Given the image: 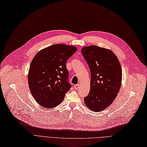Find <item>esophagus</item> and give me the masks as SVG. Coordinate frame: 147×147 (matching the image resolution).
<instances>
[{
    "instance_id": "obj_1",
    "label": "esophagus",
    "mask_w": 147,
    "mask_h": 147,
    "mask_svg": "<svg viewBox=\"0 0 147 147\" xmlns=\"http://www.w3.org/2000/svg\"><path fill=\"white\" fill-rule=\"evenodd\" d=\"M79 87H80V85L78 84H76V85L74 86V88H75V90H78V88H79Z\"/></svg>"
}]
</instances>
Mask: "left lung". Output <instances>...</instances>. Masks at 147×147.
I'll return each mask as SVG.
<instances>
[{
    "instance_id": "1",
    "label": "left lung",
    "mask_w": 147,
    "mask_h": 147,
    "mask_svg": "<svg viewBox=\"0 0 147 147\" xmlns=\"http://www.w3.org/2000/svg\"><path fill=\"white\" fill-rule=\"evenodd\" d=\"M81 53L91 72L90 92L84 100L90 109L99 112L109 106L119 92L122 80L121 65L115 54L106 48L86 47Z\"/></svg>"
}]
</instances>
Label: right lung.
Listing matches in <instances>:
<instances>
[{
  "instance_id": "obj_1",
  "label": "right lung",
  "mask_w": 147,
  "mask_h": 147,
  "mask_svg": "<svg viewBox=\"0 0 147 147\" xmlns=\"http://www.w3.org/2000/svg\"><path fill=\"white\" fill-rule=\"evenodd\" d=\"M76 51L74 46L55 44L40 50L33 59L28 83L34 99L42 107H57L71 88L66 63Z\"/></svg>"
}]
</instances>
